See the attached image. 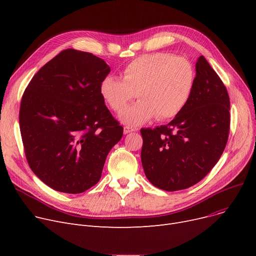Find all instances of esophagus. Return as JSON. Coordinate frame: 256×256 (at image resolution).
<instances>
[{
	"mask_svg": "<svg viewBox=\"0 0 256 256\" xmlns=\"http://www.w3.org/2000/svg\"><path fill=\"white\" fill-rule=\"evenodd\" d=\"M135 130H136V128H134L128 126H126L124 128V134H130V132H135Z\"/></svg>",
	"mask_w": 256,
	"mask_h": 256,
	"instance_id": "34e87169",
	"label": "esophagus"
}]
</instances>
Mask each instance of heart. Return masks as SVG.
Instances as JSON below:
<instances>
[{
	"label": "heart",
	"instance_id": "b5f03b06",
	"mask_svg": "<svg viewBox=\"0 0 256 256\" xmlns=\"http://www.w3.org/2000/svg\"><path fill=\"white\" fill-rule=\"evenodd\" d=\"M121 74L122 80L108 76L102 80L100 96L113 111L120 113L138 94L142 100L119 116L130 126L142 124L154 116L158 120L178 116L189 102L196 80L193 64L169 52L134 59Z\"/></svg>",
	"mask_w": 256,
	"mask_h": 256
}]
</instances>
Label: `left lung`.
I'll list each match as a JSON object with an SVG mask.
<instances>
[{"label": "left lung", "mask_w": 256, "mask_h": 256, "mask_svg": "<svg viewBox=\"0 0 256 256\" xmlns=\"http://www.w3.org/2000/svg\"><path fill=\"white\" fill-rule=\"evenodd\" d=\"M195 68L194 90L184 110L166 126L141 128L145 176L154 186L169 192L202 180L221 158L230 135L226 87L204 56Z\"/></svg>", "instance_id": "left-lung-1"}]
</instances>
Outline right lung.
<instances>
[{"instance_id":"right-lung-1","label":"right lung","mask_w":256,"mask_h":256,"mask_svg":"<svg viewBox=\"0 0 256 256\" xmlns=\"http://www.w3.org/2000/svg\"><path fill=\"white\" fill-rule=\"evenodd\" d=\"M110 70L93 54L67 48L37 72L22 94L24 154L54 190L78 194L96 184L108 154L124 135L100 96Z\"/></svg>"}]
</instances>
